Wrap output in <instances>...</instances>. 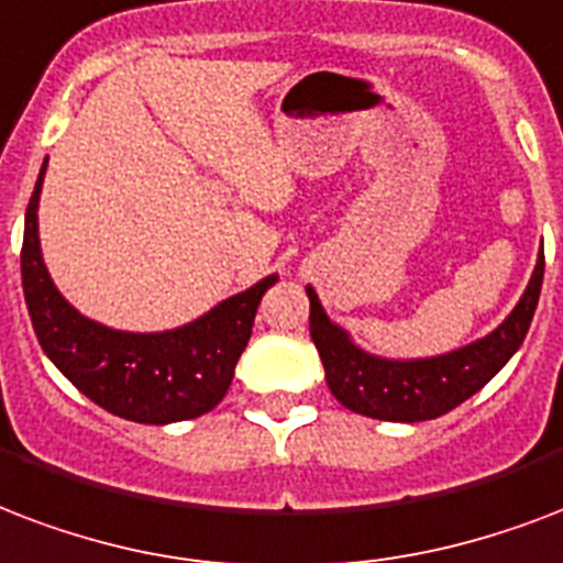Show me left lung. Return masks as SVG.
Wrapping results in <instances>:
<instances>
[{
    "label": "left lung",
    "instance_id": "obj_1",
    "mask_svg": "<svg viewBox=\"0 0 563 563\" xmlns=\"http://www.w3.org/2000/svg\"><path fill=\"white\" fill-rule=\"evenodd\" d=\"M540 286H543V251L520 303L490 336L443 357L428 360H384L360 351L349 333L328 319V312L321 310L319 295L307 286L310 336L324 363L330 393L354 413L384 419V422H424L449 413L475 396L517 354L538 310Z\"/></svg>",
    "mask_w": 563,
    "mask_h": 563
}]
</instances>
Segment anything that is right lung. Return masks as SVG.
<instances>
[{"instance_id":"right-lung-1","label":"right lung","mask_w":563,"mask_h":563,"mask_svg":"<svg viewBox=\"0 0 563 563\" xmlns=\"http://www.w3.org/2000/svg\"><path fill=\"white\" fill-rule=\"evenodd\" d=\"M43 174L46 162L25 209L20 253L25 307L43 354L93 405L129 422L167 424L209 413L233 384L256 307L277 277L272 274L186 328L165 333H126L97 324L62 298L43 265L37 239Z\"/></svg>"}]
</instances>
